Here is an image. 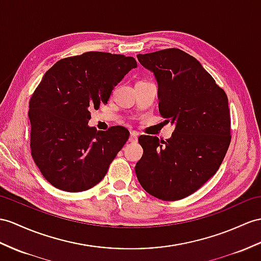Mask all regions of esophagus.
<instances>
[{
  "instance_id": "esophagus-1",
  "label": "esophagus",
  "mask_w": 261,
  "mask_h": 261,
  "mask_svg": "<svg viewBox=\"0 0 261 261\" xmlns=\"http://www.w3.org/2000/svg\"><path fill=\"white\" fill-rule=\"evenodd\" d=\"M138 139V134L135 132H130V136H129V142L130 143H136Z\"/></svg>"
}]
</instances>
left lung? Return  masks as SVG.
<instances>
[{"label":"left lung","mask_w":261,"mask_h":261,"mask_svg":"<svg viewBox=\"0 0 261 261\" xmlns=\"http://www.w3.org/2000/svg\"><path fill=\"white\" fill-rule=\"evenodd\" d=\"M154 73L158 109L175 125L169 139L139 136L143 156L135 166L142 187L173 201L198 190L216 174L230 144V113L225 91L194 56L179 48L138 54Z\"/></svg>","instance_id":"obj_1"}]
</instances>
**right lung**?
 <instances>
[{
	"instance_id": "1",
	"label": "right lung",
	"mask_w": 261,
	"mask_h": 261,
	"mask_svg": "<svg viewBox=\"0 0 261 261\" xmlns=\"http://www.w3.org/2000/svg\"><path fill=\"white\" fill-rule=\"evenodd\" d=\"M134 57L86 52L60 60L44 74L30 100L31 152L50 185L69 193L94 187L129 137L123 126H88L91 110L106 104Z\"/></svg>"
}]
</instances>
